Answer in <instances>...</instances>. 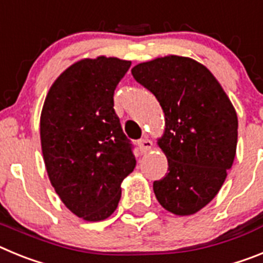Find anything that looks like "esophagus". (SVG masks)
Returning <instances> with one entry per match:
<instances>
[{
	"label": "esophagus",
	"mask_w": 263,
	"mask_h": 263,
	"mask_svg": "<svg viewBox=\"0 0 263 263\" xmlns=\"http://www.w3.org/2000/svg\"><path fill=\"white\" fill-rule=\"evenodd\" d=\"M138 147L141 153H148L153 148V142L147 138V137H145V138H142L141 141H138Z\"/></svg>",
	"instance_id": "obj_1"
}]
</instances>
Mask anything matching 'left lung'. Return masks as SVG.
I'll list each match as a JSON object with an SVG mask.
<instances>
[{
	"label": "left lung",
	"instance_id": "left-lung-1",
	"mask_svg": "<svg viewBox=\"0 0 263 263\" xmlns=\"http://www.w3.org/2000/svg\"><path fill=\"white\" fill-rule=\"evenodd\" d=\"M132 75L164 113L158 146L168 173L153 184L155 197L174 215H194L213 200L233 164L236 109L212 72L191 58H157L134 66Z\"/></svg>",
	"mask_w": 263,
	"mask_h": 263
}]
</instances>
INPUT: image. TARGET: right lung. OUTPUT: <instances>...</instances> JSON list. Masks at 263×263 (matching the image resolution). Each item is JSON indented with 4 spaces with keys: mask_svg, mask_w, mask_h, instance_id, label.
Masks as SVG:
<instances>
[{
    "mask_svg": "<svg viewBox=\"0 0 263 263\" xmlns=\"http://www.w3.org/2000/svg\"><path fill=\"white\" fill-rule=\"evenodd\" d=\"M130 60L81 59L53 81L41 113L47 175L60 200L85 221L115 212L136 158L116 115L113 95Z\"/></svg>",
    "mask_w": 263,
    "mask_h": 263,
    "instance_id": "right-lung-1",
    "label": "right lung"
}]
</instances>
